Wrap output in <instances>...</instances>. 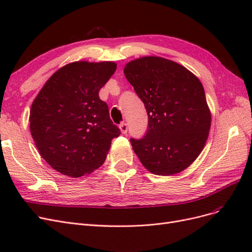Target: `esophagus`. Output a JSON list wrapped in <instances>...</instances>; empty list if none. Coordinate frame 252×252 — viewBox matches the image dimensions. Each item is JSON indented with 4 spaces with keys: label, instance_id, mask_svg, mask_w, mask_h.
Masks as SVG:
<instances>
[{
    "label": "esophagus",
    "instance_id": "1",
    "mask_svg": "<svg viewBox=\"0 0 252 252\" xmlns=\"http://www.w3.org/2000/svg\"><path fill=\"white\" fill-rule=\"evenodd\" d=\"M120 129H121V132L126 134L127 131H128V126L126 123H121L120 124Z\"/></svg>",
    "mask_w": 252,
    "mask_h": 252
}]
</instances>
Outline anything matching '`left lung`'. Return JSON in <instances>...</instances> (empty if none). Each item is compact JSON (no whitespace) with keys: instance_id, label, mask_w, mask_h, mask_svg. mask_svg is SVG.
Wrapping results in <instances>:
<instances>
[{"instance_id":"8db88e82","label":"left lung","mask_w":252,"mask_h":252,"mask_svg":"<svg viewBox=\"0 0 252 252\" xmlns=\"http://www.w3.org/2000/svg\"><path fill=\"white\" fill-rule=\"evenodd\" d=\"M148 114L142 139H130L150 172H181L199 157L207 141L211 116L202 83L185 67L158 57H145L124 68Z\"/></svg>"}]
</instances>
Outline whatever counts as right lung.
<instances>
[{"mask_svg": "<svg viewBox=\"0 0 252 252\" xmlns=\"http://www.w3.org/2000/svg\"><path fill=\"white\" fill-rule=\"evenodd\" d=\"M117 69L113 62H74L53 73L30 110V132L53 169L80 178L98 168L120 128L98 91Z\"/></svg>", "mask_w": 252, "mask_h": 252, "instance_id": "add662e5", "label": "right lung"}]
</instances>
